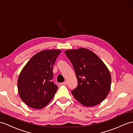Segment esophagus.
<instances>
[{
  "mask_svg": "<svg viewBox=\"0 0 133 133\" xmlns=\"http://www.w3.org/2000/svg\"><path fill=\"white\" fill-rule=\"evenodd\" d=\"M66 84H67V82L65 81V82H63V83H60V85H66Z\"/></svg>",
  "mask_w": 133,
  "mask_h": 133,
  "instance_id": "1",
  "label": "esophagus"
}]
</instances>
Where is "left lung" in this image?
I'll use <instances>...</instances> for the list:
<instances>
[{
	"label": "left lung",
	"instance_id": "1",
	"mask_svg": "<svg viewBox=\"0 0 133 133\" xmlns=\"http://www.w3.org/2000/svg\"><path fill=\"white\" fill-rule=\"evenodd\" d=\"M65 54L72 63L78 86L72 94L81 104L92 107L102 102L111 90V75L104 62L89 49L67 50Z\"/></svg>",
	"mask_w": 133,
	"mask_h": 133
}]
</instances>
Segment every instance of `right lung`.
<instances>
[{
    "instance_id": "add662e5",
    "label": "right lung",
    "mask_w": 133,
    "mask_h": 133,
    "mask_svg": "<svg viewBox=\"0 0 133 133\" xmlns=\"http://www.w3.org/2000/svg\"><path fill=\"white\" fill-rule=\"evenodd\" d=\"M61 52L57 49L39 52L21 71L17 81L18 92L29 107L43 108L54 97L58 87L52 81V66Z\"/></svg>"
}]
</instances>
